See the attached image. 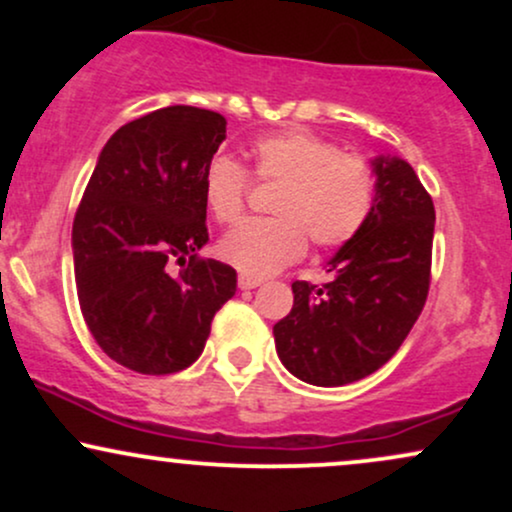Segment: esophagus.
I'll list each match as a JSON object with an SVG mask.
<instances>
[{
    "instance_id": "34e87169",
    "label": "esophagus",
    "mask_w": 512,
    "mask_h": 512,
    "mask_svg": "<svg viewBox=\"0 0 512 512\" xmlns=\"http://www.w3.org/2000/svg\"><path fill=\"white\" fill-rule=\"evenodd\" d=\"M262 284L260 276H252V274H240L238 276V286L243 291H250V289H257V286Z\"/></svg>"
}]
</instances>
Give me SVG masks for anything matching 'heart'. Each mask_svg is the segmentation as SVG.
Instances as JSON below:
<instances>
[{
  "label": "heart",
  "mask_w": 512,
  "mask_h": 512,
  "mask_svg": "<svg viewBox=\"0 0 512 512\" xmlns=\"http://www.w3.org/2000/svg\"><path fill=\"white\" fill-rule=\"evenodd\" d=\"M250 173L231 156H211L202 192L216 221L243 214L252 180L276 185L269 219H245L226 233L219 255L243 274L264 276L301 260L308 240L317 250H337L363 231L375 204V175L361 156L308 129H284L255 139Z\"/></svg>",
  "instance_id": "1"
}]
</instances>
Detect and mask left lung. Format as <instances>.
<instances>
[{
  "label": "left lung",
  "mask_w": 512,
  "mask_h": 512,
  "mask_svg": "<svg viewBox=\"0 0 512 512\" xmlns=\"http://www.w3.org/2000/svg\"><path fill=\"white\" fill-rule=\"evenodd\" d=\"M375 175L370 219L334 255L330 281H293L291 313L274 325L281 363L310 385L339 387L375 373L426 305L433 199L402 158H378Z\"/></svg>",
  "instance_id": "left-lung-1"
}]
</instances>
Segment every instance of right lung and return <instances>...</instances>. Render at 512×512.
<instances>
[{"instance_id": "right-lung-1", "label": "right lung", "mask_w": 512, "mask_h": 512, "mask_svg": "<svg viewBox=\"0 0 512 512\" xmlns=\"http://www.w3.org/2000/svg\"><path fill=\"white\" fill-rule=\"evenodd\" d=\"M223 139L226 120L192 105L127 122L103 146L76 209L81 315L103 354L134 373L192 366L236 293V269L199 257L209 240L202 173Z\"/></svg>"}]
</instances>
